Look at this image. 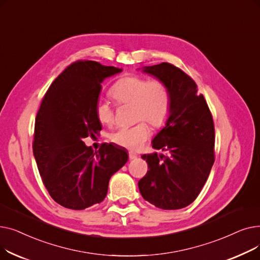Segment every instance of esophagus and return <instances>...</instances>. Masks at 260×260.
I'll use <instances>...</instances> for the list:
<instances>
[{"label":"esophagus","instance_id":"34e87169","mask_svg":"<svg viewBox=\"0 0 260 260\" xmlns=\"http://www.w3.org/2000/svg\"><path fill=\"white\" fill-rule=\"evenodd\" d=\"M128 157H129L131 160L136 159V158H137V154H135V153H133V152H129V153H128Z\"/></svg>","mask_w":260,"mask_h":260}]
</instances>
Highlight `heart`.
<instances>
[{"label":"heart","instance_id":"obj_1","mask_svg":"<svg viewBox=\"0 0 260 260\" xmlns=\"http://www.w3.org/2000/svg\"><path fill=\"white\" fill-rule=\"evenodd\" d=\"M112 95L120 105H134V121H141L131 127H121L111 136L112 141L128 149H139L151 137V128L165 125L171 112V93L165 82L149 81L140 76H126L118 80L112 88ZM94 114L103 125L113 126L114 107L106 100H98Z\"/></svg>","mask_w":260,"mask_h":260}]
</instances>
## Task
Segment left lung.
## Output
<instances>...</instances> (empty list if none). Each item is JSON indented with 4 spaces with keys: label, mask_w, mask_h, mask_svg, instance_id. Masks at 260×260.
<instances>
[{
    "label": "left lung",
    "mask_w": 260,
    "mask_h": 260,
    "mask_svg": "<svg viewBox=\"0 0 260 260\" xmlns=\"http://www.w3.org/2000/svg\"><path fill=\"white\" fill-rule=\"evenodd\" d=\"M143 73L165 82L171 112L152 146L163 153L142 155L148 171L138 186L142 197L162 210L192 203L207 182L215 161L213 117L195 81L180 68L163 62L144 66Z\"/></svg>",
    "instance_id": "1"
}]
</instances>
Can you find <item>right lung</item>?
<instances>
[{
  "mask_svg": "<svg viewBox=\"0 0 260 260\" xmlns=\"http://www.w3.org/2000/svg\"><path fill=\"white\" fill-rule=\"evenodd\" d=\"M121 68L94 61L66 67L46 91L36 117L34 156L49 195L62 207L84 210L103 201L111 177L125 165V148L103 143L93 152L83 138L102 129L94 114L101 83Z\"/></svg>",
  "mask_w": 260,
  "mask_h": 260,
  "instance_id": "obj_1",
  "label": "right lung"
}]
</instances>
